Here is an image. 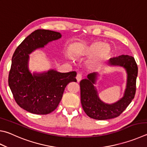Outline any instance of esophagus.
<instances>
[{
    "instance_id": "34e87169",
    "label": "esophagus",
    "mask_w": 147,
    "mask_h": 147,
    "mask_svg": "<svg viewBox=\"0 0 147 147\" xmlns=\"http://www.w3.org/2000/svg\"><path fill=\"white\" fill-rule=\"evenodd\" d=\"M82 74H77V76H76V80H77V82H80V81L82 80Z\"/></svg>"
}]
</instances>
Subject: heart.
Wrapping results in <instances>:
<instances>
[{"label":"heart","instance_id":"1","mask_svg":"<svg viewBox=\"0 0 147 147\" xmlns=\"http://www.w3.org/2000/svg\"><path fill=\"white\" fill-rule=\"evenodd\" d=\"M80 53L82 56L92 57L89 61V65L94 67L100 65L111 55V48L102 42H96L87 46L82 47Z\"/></svg>","mask_w":147,"mask_h":147}]
</instances>
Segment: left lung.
<instances>
[{"mask_svg": "<svg viewBox=\"0 0 147 147\" xmlns=\"http://www.w3.org/2000/svg\"><path fill=\"white\" fill-rule=\"evenodd\" d=\"M109 64L113 66H121L127 73V88L124 96L114 104H106L98 98L97 90L94 84L97 79V73L87 75L80 83V97L82 108L87 115L92 119L105 120L116 118L123 112L134 99L136 90L138 65L132 56L121 55L111 58Z\"/></svg>", "mask_w": 147, "mask_h": 147, "instance_id": "8db88e82", "label": "left lung"}]
</instances>
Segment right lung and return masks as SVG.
<instances>
[{"mask_svg": "<svg viewBox=\"0 0 147 147\" xmlns=\"http://www.w3.org/2000/svg\"><path fill=\"white\" fill-rule=\"evenodd\" d=\"M58 32L37 29L24 40L13 53L8 84L16 102L21 108L35 114L54 111L69 83L76 82V72L59 73L50 70L32 74L28 67L29 54L61 38Z\"/></svg>", "mask_w": 147, "mask_h": 147, "instance_id": "right-lung-1", "label": "right lung"}]
</instances>
